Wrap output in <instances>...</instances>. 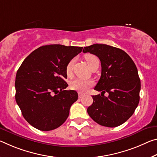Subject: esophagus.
<instances>
[{
    "instance_id": "1",
    "label": "esophagus",
    "mask_w": 157,
    "mask_h": 157,
    "mask_svg": "<svg viewBox=\"0 0 157 157\" xmlns=\"http://www.w3.org/2000/svg\"><path fill=\"white\" fill-rule=\"evenodd\" d=\"M83 94H80V93H79V98H82L83 97Z\"/></svg>"
}]
</instances>
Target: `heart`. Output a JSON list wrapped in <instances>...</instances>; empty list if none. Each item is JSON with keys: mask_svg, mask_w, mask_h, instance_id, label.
Returning a JSON list of instances; mask_svg holds the SVG:
<instances>
[{"mask_svg": "<svg viewBox=\"0 0 157 157\" xmlns=\"http://www.w3.org/2000/svg\"><path fill=\"white\" fill-rule=\"evenodd\" d=\"M85 61L87 63L89 68L96 63H99V59L96 55L92 54H87L84 56ZM74 59H71L66 67V73L68 77H71L73 73V68L74 66ZM94 85V82L91 79H76L71 81L70 83L71 89L79 92V93H85L88 91L89 88H91Z\"/></svg>", "mask_w": 157, "mask_h": 157, "instance_id": "heart-1", "label": "heart"}]
</instances>
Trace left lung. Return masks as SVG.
<instances>
[{"label": "left lung", "instance_id": "obj_1", "mask_svg": "<svg viewBox=\"0 0 157 157\" xmlns=\"http://www.w3.org/2000/svg\"><path fill=\"white\" fill-rule=\"evenodd\" d=\"M83 52L97 56L101 63V78L94 88L102 91L101 96H92L89 115L101 126L121 125L132 116L140 101V80L136 64L122 49L107 44H94L84 47Z\"/></svg>", "mask_w": 157, "mask_h": 157}]
</instances>
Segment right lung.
<instances>
[{"mask_svg": "<svg viewBox=\"0 0 157 157\" xmlns=\"http://www.w3.org/2000/svg\"><path fill=\"white\" fill-rule=\"evenodd\" d=\"M83 47L50 44L40 47L24 59L17 72L15 99L24 119L38 130L62 125L78 98L68 86L67 63Z\"/></svg>", "mask_w": 157, "mask_h": 157, "instance_id": "right-lung-1", "label": "right lung"}]
</instances>
